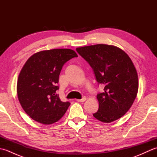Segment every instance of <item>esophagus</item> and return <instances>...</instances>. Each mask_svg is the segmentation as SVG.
<instances>
[{
  "label": "esophagus",
  "mask_w": 157,
  "mask_h": 157,
  "mask_svg": "<svg viewBox=\"0 0 157 157\" xmlns=\"http://www.w3.org/2000/svg\"><path fill=\"white\" fill-rule=\"evenodd\" d=\"M86 100V96H84V97H83L82 99H77L76 101L79 102H84Z\"/></svg>",
  "instance_id": "obj_1"
}]
</instances>
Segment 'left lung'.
<instances>
[{"label":"left lung","mask_w":157,"mask_h":157,"mask_svg":"<svg viewBox=\"0 0 157 157\" xmlns=\"http://www.w3.org/2000/svg\"><path fill=\"white\" fill-rule=\"evenodd\" d=\"M76 51L94 71L104 91L97 94L99 107L93 116L100 121L111 123L121 118L131 108L138 91V77L132 59L115 46L96 44Z\"/></svg>","instance_id":"left-lung-1"}]
</instances>
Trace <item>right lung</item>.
I'll use <instances>...</instances> for the list:
<instances>
[{
    "label": "right lung",
    "instance_id": "obj_1",
    "mask_svg": "<svg viewBox=\"0 0 157 157\" xmlns=\"http://www.w3.org/2000/svg\"><path fill=\"white\" fill-rule=\"evenodd\" d=\"M77 53L71 49L42 51L29 57L17 79V94L23 109L34 121L54 123L64 115L70 105L62 102L56 91L63 65Z\"/></svg>",
    "mask_w": 157,
    "mask_h": 157
}]
</instances>
